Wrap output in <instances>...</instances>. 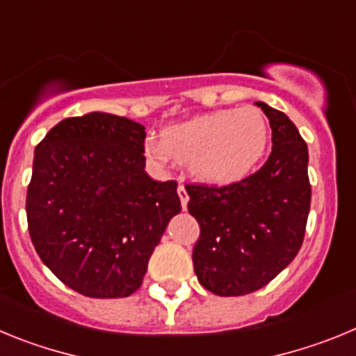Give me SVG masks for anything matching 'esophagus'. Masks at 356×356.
Masks as SVG:
<instances>
[{
  "label": "esophagus",
  "mask_w": 356,
  "mask_h": 356,
  "mask_svg": "<svg viewBox=\"0 0 356 356\" xmlns=\"http://www.w3.org/2000/svg\"><path fill=\"white\" fill-rule=\"evenodd\" d=\"M177 193H179V198H181V206H182V209H186V206H188V200H190V197H188V191H186L184 184H179Z\"/></svg>",
  "instance_id": "34e87169"
}]
</instances>
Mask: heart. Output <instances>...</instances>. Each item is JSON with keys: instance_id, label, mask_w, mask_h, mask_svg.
Instances as JSON below:
<instances>
[{"instance_id": "1", "label": "heart", "mask_w": 356, "mask_h": 356, "mask_svg": "<svg viewBox=\"0 0 356 356\" xmlns=\"http://www.w3.org/2000/svg\"><path fill=\"white\" fill-rule=\"evenodd\" d=\"M270 142V127L257 108L216 110L163 129L147 138L145 156L158 166L190 165L198 181L227 186L255 170Z\"/></svg>"}]
</instances>
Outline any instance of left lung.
<instances>
[{"mask_svg": "<svg viewBox=\"0 0 356 356\" xmlns=\"http://www.w3.org/2000/svg\"><path fill=\"white\" fill-rule=\"evenodd\" d=\"M270 118L271 154L255 174L227 186L186 184L200 225L193 270L207 291L243 296L268 286L296 257L310 211L309 150L286 113Z\"/></svg>", "mask_w": 356, "mask_h": 356, "instance_id": "left-lung-1", "label": "left lung"}]
</instances>
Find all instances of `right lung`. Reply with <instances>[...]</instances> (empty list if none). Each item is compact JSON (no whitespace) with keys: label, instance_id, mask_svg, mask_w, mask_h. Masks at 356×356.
I'll list each match as a JSON object with an SVG mask.
<instances>
[{"label":"right lung","instance_id":"right-lung-1","mask_svg":"<svg viewBox=\"0 0 356 356\" xmlns=\"http://www.w3.org/2000/svg\"><path fill=\"white\" fill-rule=\"evenodd\" d=\"M145 127L110 113L62 120L35 147L26 195L38 257L76 293L126 298L181 211L177 182L145 172Z\"/></svg>","mask_w":356,"mask_h":356}]
</instances>
